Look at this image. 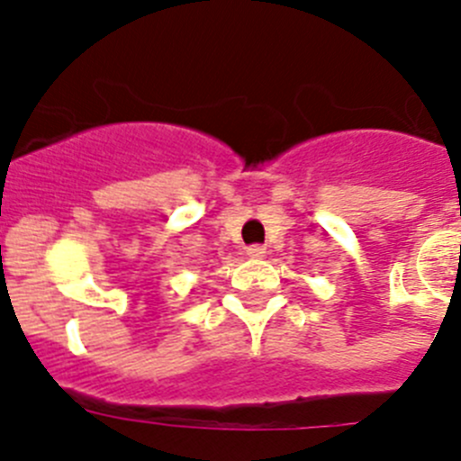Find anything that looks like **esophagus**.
<instances>
[{"mask_svg": "<svg viewBox=\"0 0 461 461\" xmlns=\"http://www.w3.org/2000/svg\"><path fill=\"white\" fill-rule=\"evenodd\" d=\"M247 256H249V258H263V256H266V247L251 244V247H247Z\"/></svg>", "mask_w": 461, "mask_h": 461, "instance_id": "obj_1", "label": "esophagus"}]
</instances>
